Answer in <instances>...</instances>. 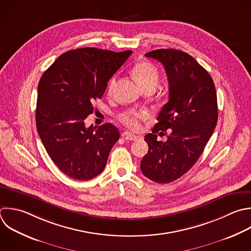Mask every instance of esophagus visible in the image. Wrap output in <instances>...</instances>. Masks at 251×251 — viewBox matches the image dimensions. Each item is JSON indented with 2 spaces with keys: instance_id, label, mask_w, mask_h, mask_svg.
Here are the masks:
<instances>
[{
  "instance_id": "1",
  "label": "esophagus",
  "mask_w": 251,
  "mask_h": 251,
  "mask_svg": "<svg viewBox=\"0 0 251 251\" xmlns=\"http://www.w3.org/2000/svg\"><path fill=\"white\" fill-rule=\"evenodd\" d=\"M122 137L124 139H126V140H133V141L137 140L139 138V136H137V135H135V134H133V133H131L129 131H124L122 133Z\"/></svg>"
}]
</instances>
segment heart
Masks as SVG:
<instances>
[{"instance_id":"b5f03b06","label":"heart","mask_w":251,"mask_h":251,"mask_svg":"<svg viewBox=\"0 0 251 251\" xmlns=\"http://www.w3.org/2000/svg\"><path fill=\"white\" fill-rule=\"evenodd\" d=\"M133 75L137 82L143 88L147 85H154L156 87L159 81V72L157 68L149 62L137 63L132 70ZM116 86V76H113L108 84V92L112 93ZM148 117V112L142 109H128L119 115V120L127 127L131 129H138L141 122Z\"/></svg>"}]
</instances>
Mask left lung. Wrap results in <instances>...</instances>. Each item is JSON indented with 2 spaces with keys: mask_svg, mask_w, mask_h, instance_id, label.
<instances>
[{
  "mask_svg": "<svg viewBox=\"0 0 251 251\" xmlns=\"http://www.w3.org/2000/svg\"><path fill=\"white\" fill-rule=\"evenodd\" d=\"M145 56L164 66L169 101L160 111L152 133L144 137L149 149L140 169L149 179L168 183L190 170L213 134L218 121L217 94L208 72L190 55L158 49ZM167 129H171L167 141H157L155 133Z\"/></svg>",
  "mask_w": 251,
  "mask_h": 251,
  "instance_id": "left-lung-1",
  "label": "left lung"
}]
</instances>
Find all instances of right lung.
Segmentation results:
<instances>
[{"label":"right lung","mask_w":251,"mask_h":251,"mask_svg":"<svg viewBox=\"0 0 251 251\" xmlns=\"http://www.w3.org/2000/svg\"><path fill=\"white\" fill-rule=\"evenodd\" d=\"M132 51L112 52L79 48L61 55L38 84L36 126L56 166L78 180L95 177L104 170L119 129L107 123L85 126L92 104L101 99L109 79Z\"/></svg>","instance_id":"right-lung-1"}]
</instances>
